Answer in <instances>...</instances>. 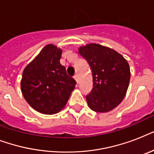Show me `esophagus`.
Wrapping results in <instances>:
<instances>
[{"instance_id": "1", "label": "esophagus", "mask_w": 154, "mask_h": 154, "mask_svg": "<svg viewBox=\"0 0 154 154\" xmlns=\"http://www.w3.org/2000/svg\"><path fill=\"white\" fill-rule=\"evenodd\" d=\"M73 77H74V79L76 80V82H78V75H77V74H75L74 76H73Z\"/></svg>"}]
</instances>
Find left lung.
I'll use <instances>...</instances> for the list:
<instances>
[{
    "label": "left lung",
    "instance_id": "left-lung-1",
    "mask_svg": "<svg viewBox=\"0 0 154 154\" xmlns=\"http://www.w3.org/2000/svg\"><path fill=\"white\" fill-rule=\"evenodd\" d=\"M79 53L92 69L94 86L86 96L89 108L99 112L113 109L129 87L130 69L127 60L113 49L97 44L81 47Z\"/></svg>",
    "mask_w": 154,
    "mask_h": 154
}]
</instances>
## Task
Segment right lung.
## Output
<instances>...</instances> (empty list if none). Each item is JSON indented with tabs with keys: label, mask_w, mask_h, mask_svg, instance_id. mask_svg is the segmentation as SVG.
Wrapping results in <instances>:
<instances>
[{
	"label": "right lung",
	"mask_w": 154,
	"mask_h": 154,
	"mask_svg": "<svg viewBox=\"0 0 154 154\" xmlns=\"http://www.w3.org/2000/svg\"><path fill=\"white\" fill-rule=\"evenodd\" d=\"M61 53V49L48 45L23 72V96L31 107L44 114L62 109L77 84L60 65Z\"/></svg>",
	"instance_id": "1"
}]
</instances>
